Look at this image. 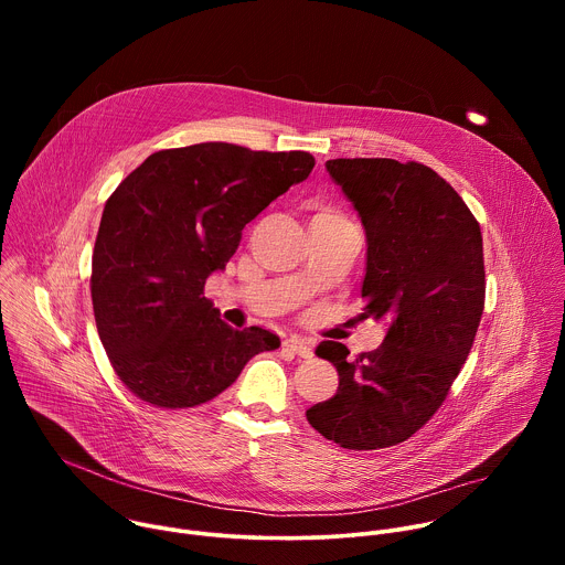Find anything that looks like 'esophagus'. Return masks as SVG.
Masks as SVG:
<instances>
[{
	"mask_svg": "<svg viewBox=\"0 0 565 565\" xmlns=\"http://www.w3.org/2000/svg\"><path fill=\"white\" fill-rule=\"evenodd\" d=\"M284 349L295 353V355H299V358H312V347L303 338H288L284 342Z\"/></svg>",
	"mask_w": 565,
	"mask_h": 565,
	"instance_id": "34e87169",
	"label": "esophagus"
}]
</instances>
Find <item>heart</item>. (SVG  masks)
<instances>
[{"label":"heart","instance_id":"heart-1","mask_svg":"<svg viewBox=\"0 0 565 565\" xmlns=\"http://www.w3.org/2000/svg\"><path fill=\"white\" fill-rule=\"evenodd\" d=\"M321 214H335V212H321Z\"/></svg>","mask_w":565,"mask_h":565}]
</instances>
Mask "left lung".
Returning <instances> with one entry per match:
<instances>
[{
	"label": "left lung",
	"instance_id": "1",
	"mask_svg": "<svg viewBox=\"0 0 565 565\" xmlns=\"http://www.w3.org/2000/svg\"><path fill=\"white\" fill-rule=\"evenodd\" d=\"M327 170L366 232L362 317L391 324L353 360L340 342L317 347L340 386L306 418L344 449H382L440 409L471 351L486 306L482 236L458 192L416 160L335 158Z\"/></svg>",
	"mask_w": 565,
	"mask_h": 565
}]
</instances>
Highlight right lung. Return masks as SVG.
Returning a JSON list of instances; mask_svg holds the SVG:
<instances>
[{
  "label": "right lung",
  "mask_w": 565,
  "mask_h": 565,
  "mask_svg": "<svg viewBox=\"0 0 565 565\" xmlns=\"http://www.w3.org/2000/svg\"><path fill=\"white\" fill-rule=\"evenodd\" d=\"M312 168L308 151L199 142L151 153L107 199L92 301L109 362L136 397L160 409L203 405L279 347L266 329L227 327L203 288L246 223Z\"/></svg>",
  "instance_id": "obj_1"
}]
</instances>
